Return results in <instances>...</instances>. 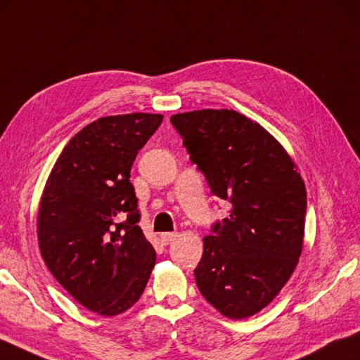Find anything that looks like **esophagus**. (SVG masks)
<instances>
[{
  "label": "esophagus",
  "mask_w": 360,
  "mask_h": 360,
  "mask_svg": "<svg viewBox=\"0 0 360 360\" xmlns=\"http://www.w3.org/2000/svg\"><path fill=\"white\" fill-rule=\"evenodd\" d=\"M176 238H178V234H176V233H162L160 234V240H162V243L163 244H169V243H173V240L176 239Z\"/></svg>",
  "instance_id": "esophagus-1"
}]
</instances>
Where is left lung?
<instances>
[{
    "label": "left lung",
    "instance_id": "8db88e82",
    "mask_svg": "<svg viewBox=\"0 0 360 360\" xmlns=\"http://www.w3.org/2000/svg\"><path fill=\"white\" fill-rule=\"evenodd\" d=\"M212 195L231 202L202 239L200 292L231 319L258 313L288 282L302 252L307 192L282 145L234 110L169 117Z\"/></svg>",
    "mask_w": 360,
    "mask_h": 360
}]
</instances>
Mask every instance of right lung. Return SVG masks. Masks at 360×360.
I'll return each instance as SVG.
<instances>
[{
  "label": "right lung",
  "instance_id": "right-lung-1",
  "mask_svg": "<svg viewBox=\"0 0 360 360\" xmlns=\"http://www.w3.org/2000/svg\"><path fill=\"white\" fill-rule=\"evenodd\" d=\"M162 120L130 113L88 124L63 149L44 188L37 238L45 264L77 302L103 316L130 309L155 264L129 178Z\"/></svg>",
  "mask_w": 360,
  "mask_h": 360
}]
</instances>
